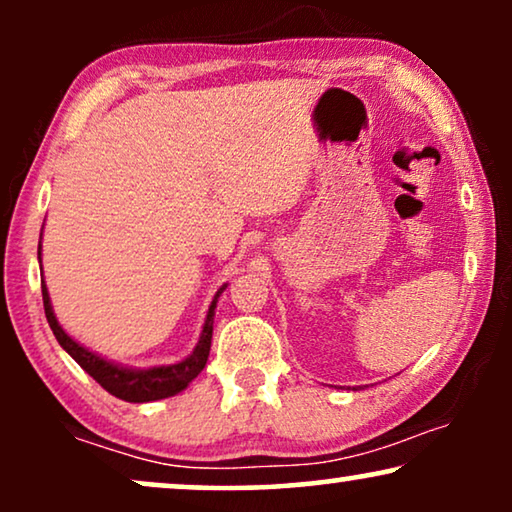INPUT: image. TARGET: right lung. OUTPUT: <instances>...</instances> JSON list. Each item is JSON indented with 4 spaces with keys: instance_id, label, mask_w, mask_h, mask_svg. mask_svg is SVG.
<instances>
[{
    "instance_id": "add662e5",
    "label": "right lung",
    "mask_w": 512,
    "mask_h": 512,
    "mask_svg": "<svg viewBox=\"0 0 512 512\" xmlns=\"http://www.w3.org/2000/svg\"><path fill=\"white\" fill-rule=\"evenodd\" d=\"M39 265H41V242H39ZM228 284H223L212 300L207 310L205 326H202L200 340L191 354L186 356L184 361L170 363V366H153V368H130L121 366V363L102 359L100 354L90 352L83 345H79L74 338H69L65 328L58 324L55 319L51 296H48L46 284L41 282V296H44V310L48 326L55 335V340L60 342V347L72 356V359L79 363V366L86 370V373L93 377V380L109 391L111 396L121 398V401L128 403H149V401H160V398H170L179 391H184L188 384H191L195 377L202 373L205 368L209 347H212V331H214V310L216 303H219V296L226 291Z\"/></svg>"
}]
</instances>
